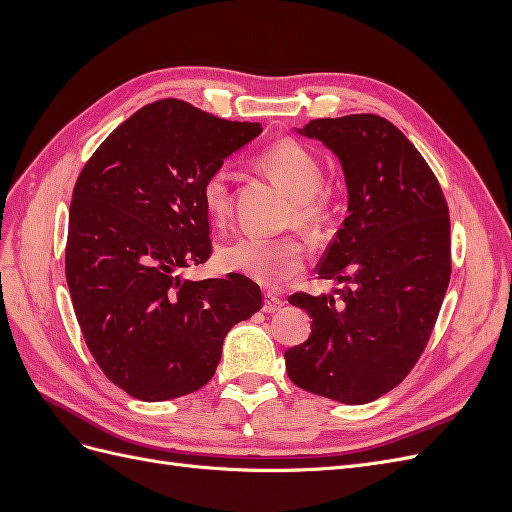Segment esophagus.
Returning <instances> with one entry per match:
<instances>
[{
  "label": "esophagus",
  "mask_w": 512,
  "mask_h": 512,
  "mask_svg": "<svg viewBox=\"0 0 512 512\" xmlns=\"http://www.w3.org/2000/svg\"><path fill=\"white\" fill-rule=\"evenodd\" d=\"M282 307H284V301H282L280 297H275V294H271V292H267V294H265V305H262V309H265L267 314L280 312Z\"/></svg>",
  "instance_id": "34e87169"
}]
</instances>
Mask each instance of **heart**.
<instances>
[{"label": "heart", "instance_id": "b5f03b06", "mask_svg": "<svg viewBox=\"0 0 512 512\" xmlns=\"http://www.w3.org/2000/svg\"><path fill=\"white\" fill-rule=\"evenodd\" d=\"M260 166L292 198L290 220L307 232H320L331 220V200L320 192L322 168L305 147L294 141H277L260 156ZM232 170L215 166L203 181V203L213 218L230 211ZM222 265L265 286H277L297 275L307 262L299 237H239L222 247Z\"/></svg>", "mask_w": 512, "mask_h": 512}]
</instances>
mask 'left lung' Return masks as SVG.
I'll list each match as a JSON object with an SVG mask.
<instances>
[{
	"label": "left lung",
	"mask_w": 512,
	"mask_h": 512,
	"mask_svg": "<svg viewBox=\"0 0 512 512\" xmlns=\"http://www.w3.org/2000/svg\"><path fill=\"white\" fill-rule=\"evenodd\" d=\"M299 134L344 168L348 215L318 275L346 286L288 299L312 333L284 352L286 371L303 391L359 406L395 389L429 342L451 280L448 205L425 158L384 117L314 119Z\"/></svg>",
	"instance_id": "left-lung-1"
}]
</instances>
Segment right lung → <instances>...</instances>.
<instances>
[{
	"mask_svg": "<svg viewBox=\"0 0 512 512\" xmlns=\"http://www.w3.org/2000/svg\"><path fill=\"white\" fill-rule=\"evenodd\" d=\"M260 132L158 100L108 134L76 179L66 243L74 314L104 376L130 397L198 391L226 333L262 305L245 275L181 277L211 256L205 177Z\"/></svg>",
	"mask_w": 512,
	"mask_h": 512,
	"instance_id": "1",
	"label": "right lung"
}]
</instances>
